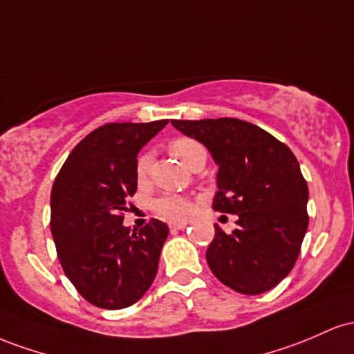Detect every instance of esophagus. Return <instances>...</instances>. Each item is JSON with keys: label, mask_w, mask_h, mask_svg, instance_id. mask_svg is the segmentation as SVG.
<instances>
[{"label": "esophagus", "mask_w": 354, "mask_h": 354, "mask_svg": "<svg viewBox=\"0 0 354 354\" xmlns=\"http://www.w3.org/2000/svg\"><path fill=\"white\" fill-rule=\"evenodd\" d=\"M170 230H180L187 227V222H170Z\"/></svg>", "instance_id": "obj_1"}]
</instances>
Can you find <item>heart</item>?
<instances>
[{
    "mask_svg": "<svg viewBox=\"0 0 354 354\" xmlns=\"http://www.w3.org/2000/svg\"><path fill=\"white\" fill-rule=\"evenodd\" d=\"M170 152L174 153L177 158H180L189 169H194L202 158H205V150L204 147L198 144L197 140L189 137H178L176 140L170 142ZM150 167H152V153L144 152L140 153L135 162V176H137L138 182L147 180L150 172ZM153 209L158 216L165 217L170 221H185L189 219L190 212H192V202L187 197L177 196V194H167L157 198Z\"/></svg>",
    "mask_w": 354,
    "mask_h": 354,
    "instance_id": "1",
    "label": "heart"
}]
</instances>
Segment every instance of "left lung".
<instances>
[{
  "mask_svg": "<svg viewBox=\"0 0 354 354\" xmlns=\"http://www.w3.org/2000/svg\"><path fill=\"white\" fill-rule=\"evenodd\" d=\"M219 165L212 209L237 214V229L219 225L205 257L214 276L242 295H263L291 272L308 230L309 190L295 153L239 118L172 120Z\"/></svg>",
  "mask_w": 354,
  "mask_h": 354,
  "instance_id": "obj_1",
  "label": "left lung"
}]
</instances>
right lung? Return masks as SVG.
Returning a JSON list of instances; mask_svg holds the SVG:
<instances>
[{
  "mask_svg": "<svg viewBox=\"0 0 354 354\" xmlns=\"http://www.w3.org/2000/svg\"><path fill=\"white\" fill-rule=\"evenodd\" d=\"M169 120L106 124L71 150L51 189V236L63 271L90 304L124 309L149 291L169 227H125L137 153Z\"/></svg>",
  "mask_w": 354,
  "mask_h": 354,
  "instance_id": "1",
  "label": "right lung"
}]
</instances>
